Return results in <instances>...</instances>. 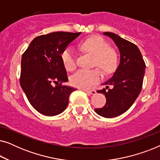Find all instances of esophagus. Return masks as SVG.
Returning a JSON list of instances; mask_svg holds the SVG:
<instances>
[{
  "label": "esophagus",
  "mask_w": 160,
  "mask_h": 160,
  "mask_svg": "<svg viewBox=\"0 0 160 160\" xmlns=\"http://www.w3.org/2000/svg\"><path fill=\"white\" fill-rule=\"evenodd\" d=\"M83 91L86 92L87 93L89 94V95H95L96 94V91L94 90V89H82Z\"/></svg>",
  "instance_id": "34e87169"
}]
</instances>
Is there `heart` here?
<instances>
[{"label": "heart", "instance_id": "b5f03b06", "mask_svg": "<svg viewBox=\"0 0 160 160\" xmlns=\"http://www.w3.org/2000/svg\"><path fill=\"white\" fill-rule=\"evenodd\" d=\"M85 51L95 55L94 65L100 67L105 73L109 74L114 71L117 65V54L103 38L98 36L91 37L82 43ZM63 65L66 70L73 71L76 68L73 51L68 47L61 54ZM102 73L100 69H82L71 77L72 84L81 88H89L101 80Z\"/></svg>", "mask_w": 160, "mask_h": 160}]
</instances>
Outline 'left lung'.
I'll return each instance as SVG.
<instances>
[{"label":"left lung","instance_id":"obj_1","mask_svg":"<svg viewBox=\"0 0 160 160\" xmlns=\"http://www.w3.org/2000/svg\"><path fill=\"white\" fill-rule=\"evenodd\" d=\"M113 40L120 52V62L112 77L103 83L106 88L97 91L106 98V105L95 108L98 114L106 118L118 117L126 112L138 97L143 85L146 64L138 47L113 32H103ZM112 88L109 89L110 85ZM109 89L107 90V89Z\"/></svg>","mask_w":160,"mask_h":160}]
</instances>
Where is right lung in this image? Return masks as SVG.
<instances>
[{"label": "right lung", "mask_w": 160, "mask_h": 160, "mask_svg": "<svg viewBox=\"0 0 160 160\" xmlns=\"http://www.w3.org/2000/svg\"><path fill=\"white\" fill-rule=\"evenodd\" d=\"M79 32H54L41 35L30 43L21 60L20 85L31 106L43 115L65 110L76 88L64 85L68 78L61 54Z\"/></svg>", "instance_id": "add662e5"}]
</instances>
